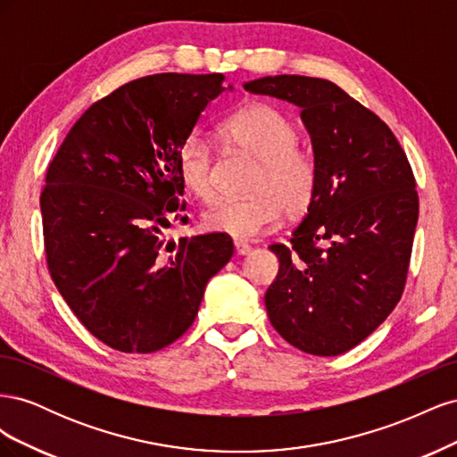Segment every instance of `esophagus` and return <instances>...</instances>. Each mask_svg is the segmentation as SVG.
Wrapping results in <instances>:
<instances>
[{
  "label": "esophagus",
  "instance_id": "34e87169",
  "mask_svg": "<svg viewBox=\"0 0 457 457\" xmlns=\"http://www.w3.org/2000/svg\"><path fill=\"white\" fill-rule=\"evenodd\" d=\"M234 252H237V255H247L252 252V245L242 242V240H237L234 242Z\"/></svg>",
  "mask_w": 457,
  "mask_h": 457
}]
</instances>
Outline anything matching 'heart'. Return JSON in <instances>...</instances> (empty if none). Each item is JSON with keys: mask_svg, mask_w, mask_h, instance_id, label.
<instances>
[{"mask_svg": "<svg viewBox=\"0 0 457 457\" xmlns=\"http://www.w3.org/2000/svg\"><path fill=\"white\" fill-rule=\"evenodd\" d=\"M223 139L257 160L250 188L242 198H219L204 213V225L234 238H255L284 213L297 215L312 204L318 188V162L299 146L295 123L278 108L253 104L220 123ZM177 177L192 196L210 202L215 195V168L210 143L200 131L188 133L177 150Z\"/></svg>", "mask_w": 457, "mask_h": 457, "instance_id": "heart-1", "label": "heart"}]
</instances>
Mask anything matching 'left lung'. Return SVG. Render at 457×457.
<instances>
[{"label":"left lung","instance_id":"8db88e82","mask_svg":"<svg viewBox=\"0 0 457 457\" xmlns=\"http://www.w3.org/2000/svg\"><path fill=\"white\" fill-rule=\"evenodd\" d=\"M294 103L311 133L318 188L286 244L265 305L274 329L303 353H347L403 297L420 198L406 152L386 123L334 81L267 76L244 84Z\"/></svg>","mask_w":457,"mask_h":457}]
</instances>
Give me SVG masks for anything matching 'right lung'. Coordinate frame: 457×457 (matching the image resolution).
I'll list each match as a JSON object with an SVG mask.
<instances>
[{
  "label": "right lung",
  "instance_id": "obj_1",
  "mask_svg": "<svg viewBox=\"0 0 457 457\" xmlns=\"http://www.w3.org/2000/svg\"><path fill=\"white\" fill-rule=\"evenodd\" d=\"M223 81L133 79L93 103L49 163L39 196L49 274L78 320L120 353H154L181 337L207 280L234 253L228 234L210 232L179 238L165 261L160 240L185 212L177 150Z\"/></svg>",
  "mask_w": 457,
  "mask_h": 457
}]
</instances>
